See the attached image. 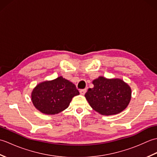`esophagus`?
I'll return each instance as SVG.
<instances>
[{"mask_svg": "<svg viewBox=\"0 0 157 157\" xmlns=\"http://www.w3.org/2000/svg\"><path fill=\"white\" fill-rule=\"evenodd\" d=\"M86 92V89H82V90H79V93H80L82 95L85 94Z\"/></svg>", "mask_w": 157, "mask_h": 157, "instance_id": "34e87169", "label": "esophagus"}]
</instances>
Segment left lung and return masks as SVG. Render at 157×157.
<instances>
[{"label": "left lung", "mask_w": 157, "mask_h": 157, "mask_svg": "<svg viewBox=\"0 0 157 157\" xmlns=\"http://www.w3.org/2000/svg\"><path fill=\"white\" fill-rule=\"evenodd\" d=\"M92 84L94 87L88 90L85 97L91 107L100 114H118L129 105L132 90L122 79L100 76L93 80Z\"/></svg>", "instance_id": "left-lung-1"}]
</instances>
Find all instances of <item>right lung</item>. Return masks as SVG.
<instances>
[{
    "mask_svg": "<svg viewBox=\"0 0 157 157\" xmlns=\"http://www.w3.org/2000/svg\"><path fill=\"white\" fill-rule=\"evenodd\" d=\"M79 94L72 82L60 76L36 86L32 92V101L41 113L55 115L67 108L72 98Z\"/></svg>",
    "mask_w": 157,
    "mask_h": 157,
    "instance_id": "add662e5",
    "label": "right lung"
}]
</instances>
